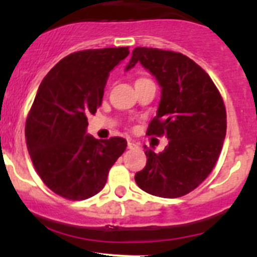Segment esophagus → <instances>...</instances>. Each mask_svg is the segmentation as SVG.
<instances>
[{"label":"esophagus","mask_w":257,"mask_h":257,"mask_svg":"<svg viewBox=\"0 0 257 257\" xmlns=\"http://www.w3.org/2000/svg\"><path fill=\"white\" fill-rule=\"evenodd\" d=\"M136 147H138V143L134 142V140H131V139L127 140V148L134 149V148H136Z\"/></svg>","instance_id":"obj_1"}]
</instances>
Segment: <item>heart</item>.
<instances>
[{
  "mask_svg": "<svg viewBox=\"0 0 257 257\" xmlns=\"http://www.w3.org/2000/svg\"><path fill=\"white\" fill-rule=\"evenodd\" d=\"M148 78H144V77H140V78L136 79V82H140V81H147Z\"/></svg>",
  "mask_w": 257,
  "mask_h": 257,
  "instance_id": "heart-1",
  "label": "heart"
}]
</instances>
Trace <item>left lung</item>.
Listing matches in <instances>:
<instances>
[{
  "label": "left lung",
  "mask_w": 257,
  "mask_h": 257,
  "mask_svg": "<svg viewBox=\"0 0 257 257\" xmlns=\"http://www.w3.org/2000/svg\"><path fill=\"white\" fill-rule=\"evenodd\" d=\"M142 63L158 79L162 95L147 134L166 136L169 145L154 153L145 147L147 165L135 174L140 189L178 198L211 174L226 134V110L211 77L180 52L136 47L126 69Z\"/></svg>",
  "instance_id": "obj_1"
}]
</instances>
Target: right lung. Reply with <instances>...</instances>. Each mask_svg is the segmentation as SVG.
Wrapping results in <instances>:
<instances>
[{"label": "right lung", "mask_w": 257, "mask_h": 257, "mask_svg": "<svg viewBox=\"0 0 257 257\" xmlns=\"http://www.w3.org/2000/svg\"><path fill=\"white\" fill-rule=\"evenodd\" d=\"M128 47L77 51L61 59L41 82L26 122L29 156L41 180L58 196L82 201L100 192L127 147L123 138L86 135L87 115L101 105L109 72Z\"/></svg>", "instance_id": "add662e5"}]
</instances>
